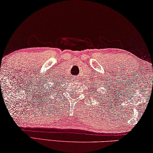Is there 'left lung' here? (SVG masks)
Listing matches in <instances>:
<instances>
[{
    "label": "left lung",
    "instance_id": "left-lung-1",
    "mask_svg": "<svg viewBox=\"0 0 153 153\" xmlns=\"http://www.w3.org/2000/svg\"><path fill=\"white\" fill-rule=\"evenodd\" d=\"M92 89H93V88H92ZM94 90H95V88H94ZM97 93H98V92H97Z\"/></svg>",
    "mask_w": 153,
    "mask_h": 153
}]
</instances>
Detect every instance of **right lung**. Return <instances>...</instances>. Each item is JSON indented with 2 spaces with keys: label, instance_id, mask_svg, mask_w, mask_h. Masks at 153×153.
<instances>
[{
  "label": "right lung",
  "instance_id": "right-lung-1",
  "mask_svg": "<svg viewBox=\"0 0 153 153\" xmlns=\"http://www.w3.org/2000/svg\"><path fill=\"white\" fill-rule=\"evenodd\" d=\"M57 84H58V83H57Z\"/></svg>",
  "mask_w": 153,
  "mask_h": 153
}]
</instances>
